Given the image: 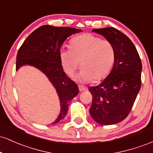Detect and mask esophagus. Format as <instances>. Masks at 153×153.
I'll use <instances>...</instances> for the list:
<instances>
[{
    "instance_id": "esophagus-1",
    "label": "esophagus",
    "mask_w": 153,
    "mask_h": 153,
    "mask_svg": "<svg viewBox=\"0 0 153 153\" xmlns=\"http://www.w3.org/2000/svg\"><path fill=\"white\" fill-rule=\"evenodd\" d=\"M78 88H79V91H83L86 89V88L85 86H83V85H78Z\"/></svg>"
}]
</instances>
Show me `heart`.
Here are the masks:
<instances>
[{"instance_id":"obj_1","label":"heart","mask_w":153,"mask_h":153,"mask_svg":"<svg viewBox=\"0 0 153 153\" xmlns=\"http://www.w3.org/2000/svg\"><path fill=\"white\" fill-rule=\"evenodd\" d=\"M59 59L65 73L73 76L80 65L79 78L98 82L110 74L116 60L115 47L109 40L90 33L72 39L70 50H61Z\"/></svg>"}]
</instances>
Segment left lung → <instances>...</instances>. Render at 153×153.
Wrapping results in <instances>:
<instances>
[{"label": "left lung", "mask_w": 153, "mask_h": 153, "mask_svg": "<svg viewBox=\"0 0 153 153\" xmlns=\"http://www.w3.org/2000/svg\"><path fill=\"white\" fill-rule=\"evenodd\" d=\"M114 45V65L110 74L96 86L88 88L92 94L89 112L95 122L111 125L124 120L130 113L141 88L142 62L134 44L114 27L94 29Z\"/></svg>", "instance_id": "1"}]
</instances>
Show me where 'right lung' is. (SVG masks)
<instances>
[{
    "label": "right lung",
    "mask_w": 153,
    "mask_h": 153,
    "mask_svg": "<svg viewBox=\"0 0 153 153\" xmlns=\"http://www.w3.org/2000/svg\"><path fill=\"white\" fill-rule=\"evenodd\" d=\"M80 31V29L75 28L42 26L29 34L17 53L16 71L24 65L34 66L46 75L56 88L61 111L52 124L65 118L70 103L79 93L78 85L63 71L59 52L62 43L68 36Z\"/></svg>",
    "instance_id": "1"
}]
</instances>
